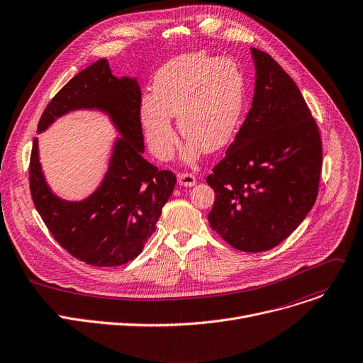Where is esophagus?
<instances>
[{
  "label": "esophagus",
  "instance_id": "esophagus-1",
  "mask_svg": "<svg viewBox=\"0 0 363 363\" xmlns=\"http://www.w3.org/2000/svg\"><path fill=\"white\" fill-rule=\"evenodd\" d=\"M178 184L182 186H194L196 177L191 174H178Z\"/></svg>",
  "mask_w": 363,
  "mask_h": 363
}]
</instances>
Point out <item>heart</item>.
Instances as JSON below:
<instances>
[{
  "label": "heart",
  "instance_id": "b5f03b06",
  "mask_svg": "<svg viewBox=\"0 0 363 363\" xmlns=\"http://www.w3.org/2000/svg\"><path fill=\"white\" fill-rule=\"evenodd\" d=\"M244 76L239 65L206 54H185L166 62L153 82V94L140 101V124L152 153L172 156L178 128L188 138L181 157L196 162L201 152L223 149L233 137L244 108Z\"/></svg>",
  "mask_w": 363,
  "mask_h": 363
}]
</instances>
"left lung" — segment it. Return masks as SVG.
Listing matches in <instances>:
<instances>
[{
	"mask_svg": "<svg viewBox=\"0 0 363 363\" xmlns=\"http://www.w3.org/2000/svg\"><path fill=\"white\" fill-rule=\"evenodd\" d=\"M251 54L252 106L207 177L216 196L207 217L230 247L261 252L291 235L315 203L323 144L296 83L269 54Z\"/></svg>",
	"mask_w": 363,
	"mask_h": 363,
	"instance_id": "obj_1",
	"label": "left lung"
}]
</instances>
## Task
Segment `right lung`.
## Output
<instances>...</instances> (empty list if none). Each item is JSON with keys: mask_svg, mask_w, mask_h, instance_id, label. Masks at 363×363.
I'll use <instances>...</instances> for the list:
<instances>
[{"mask_svg": "<svg viewBox=\"0 0 363 363\" xmlns=\"http://www.w3.org/2000/svg\"><path fill=\"white\" fill-rule=\"evenodd\" d=\"M140 101L137 79L115 77L108 61L99 60L72 77L43 111L38 133L68 112L91 109L106 113L121 135L101 185L84 200L67 201L54 194L33 140L29 181L35 207L57 242L94 267L127 264L143 251L177 184L171 171H159L143 157Z\"/></svg>", "mask_w": 363, "mask_h": 363, "instance_id": "right-lung-1", "label": "right lung"}]
</instances>
